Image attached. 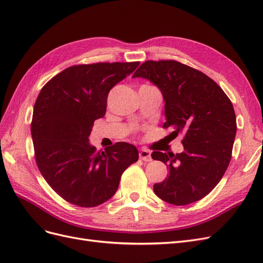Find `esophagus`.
I'll list each match as a JSON object with an SVG mask.
<instances>
[{
    "label": "esophagus",
    "instance_id": "1",
    "mask_svg": "<svg viewBox=\"0 0 263 263\" xmlns=\"http://www.w3.org/2000/svg\"><path fill=\"white\" fill-rule=\"evenodd\" d=\"M139 158L141 159V160L144 161H151L153 160V158H151V153L150 150L146 149V148H142L139 150Z\"/></svg>",
    "mask_w": 263,
    "mask_h": 263
}]
</instances>
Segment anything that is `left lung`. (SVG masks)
Returning <instances> with one entry per match:
<instances>
[{"mask_svg": "<svg viewBox=\"0 0 263 263\" xmlns=\"http://www.w3.org/2000/svg\"><path fill=\"white\" fill-rule=\"evenodd\" d=\"M144 78L160 89L173 138L183 134L181 154L154 151L151 157L169 169L156 183L158 197L173 205L201 200L218 184L232 159L236 115L226 93L210 77L176 60H148L133 78Z\"/></svg>", "mask_w": 263, "mask_h": 263, "instance_id": "1", "label": "left lung"}]
</instances>
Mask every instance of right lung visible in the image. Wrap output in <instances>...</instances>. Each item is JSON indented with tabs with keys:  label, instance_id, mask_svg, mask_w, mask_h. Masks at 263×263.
Here are the masks:
<instances>
[{
	"label": "right lung",
	"instance_id": "1",
	"mask_svg": "<svg viewBox=\"0 0 263 263\" xmlns=\"http://www.w3.org/2000/svg\"><path fill=\"white\" fill-rule=\"evenodd\" d=\"M139 62H98L69 67L47 82L30 124L39 171L67 202L95 208L112 197L123 172L138 160L127 142L97 151L89 144L95 119L105 115L107 95Z\"/></svg>",
	"mask_w": 263,
	"mask_h": 263
}]
</instances>
